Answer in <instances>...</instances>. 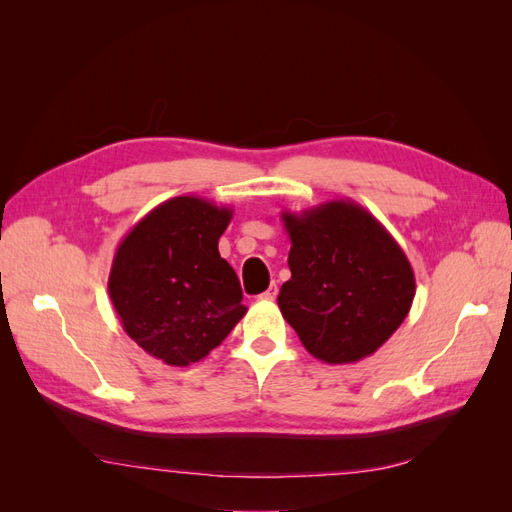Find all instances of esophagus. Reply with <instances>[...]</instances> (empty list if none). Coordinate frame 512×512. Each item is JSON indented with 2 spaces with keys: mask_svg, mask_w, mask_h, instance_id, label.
Returning a JSON list of instances; mask_svg holds the SVG:
<instances>
[{
  "mask_svg": "<svg viewBox=\"0 0 512 512\" xmlns=\"http://www.w3.org/2000/svg\"><path fill=\"white\" fill-rule=\"evenodd\" d=\"M277 297V286H271V288H267L265 292L260 294V299H267V301H273Z\"/></svg>",
  "mask_w": 512,
  "mask_h": 512,
  "instance_id": "esophagus-1",
  "label": "esophagus"
}]
</instances>
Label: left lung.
<instances>
[{"instance_id": "8db88e82", "label": "left lung", "mask_w": 512, "mask_h": 512, "mask_svg": "<svg viewBox=\"0 0 512 512\" xmlns=\"http://www.w3.org/2000/svg\"><path fill=\"white\" fill-rule=\"evenodd\" d=\"M290 280L277 305L305 350L329 365L374 354L406 320L416 292L399 243L354 200L284 211Z\"/></svg>"}]
</instances>
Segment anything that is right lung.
Segmentation results:
<instances>
[{"instance_id":"obj_1","label":"right lung","mask_w":512,"mask_h":512,"mask_svg":"<svg viewBox=\"0 0 512 512\" xmlns=\"http://www.w3.org/2000/svg\"><path fill=\"white\" fill-rule=\"evenodd\" d=\"M230 218V207L175 196L117 247L108 275L115 312L123 331L166 365L205 359L247 312L239 277L218 252Z\"/></svg>"}]
</instances>
